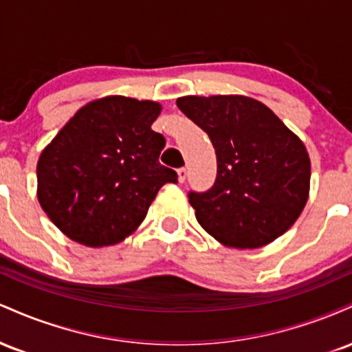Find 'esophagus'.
Wrapping results in <instances>:
<instances>
[{"instance_id": "esophagus-1", "label": "esophagus", "mask_w": 352, "mask_h": 352, "mask_svg": "<svg viewBox=\"0 0 352 352\" xmlns=\"http://www.w3.org/2000/svg\"><path fill=\"white\" fill-rule=\"evenodd\" d=\"M177 175H179V182L180 184H184L185 182V179H187V168H179V170H177Z\"/></svg>"}]
</instances>
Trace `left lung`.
Listing matches in <instances>:
<instances>
[{
	"label": "left lung",
	"instance_id": "1",
	"mask_svg": "<svg viewBox=\"0 0 352 352\" xmlns=\"http://www.w3.org/2000/svg\"><path fill=\"white\" fill-rule=\"evenodd\" d=\"M177 106L207 132L217 153L213 187L188 193L201 228L240 250L281 236L309 195L311 162L300 137L246 96H185Z\"/></svg>",
	"mask_w": 352,
	"mask_h": 352
}]
</instances>
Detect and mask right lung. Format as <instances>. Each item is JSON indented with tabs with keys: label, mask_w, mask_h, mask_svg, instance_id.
I'll return each instance as SVG.
<instances>
[{
	"label": "right lung",
	"mask_w": 352,
	"mask_h": 352,
	"mask_svg": "<svg viewBox=\"0 0 352 352\" xmlns=\"http://www.w3.org/2000/svg\"><path fill=\"white\" fill-rule=\"evenodd\" d=\"M162 106L107 96L76 112L38 160V200L64 235L87 246L122 241L177 173L159 162Z\"/></svg>",
	"instance_id": "1"
}]
</instances>
